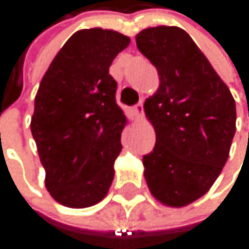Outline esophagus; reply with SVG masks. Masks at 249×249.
I'll list each match as a JSON object with an SVG mask.
<instances>
[{
    "label": "esophagus",
    "instance_id": "34e87169",
    "mask_svg": "<svg viewBox=\"0 0 249 249\" xmlns=\"http://www.w3.org/2000/svg\"><path fill=\"white\" fill-rule=\"evenodd\" d=\"M133 110H134V115H136V118H137V119L143 118V98L136 104Z\"/></svg>",
    "mask_w": 249,
    "mask_h": 249
}]
</instances>
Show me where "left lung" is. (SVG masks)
I'll return each instance as SVG.
<instances>
[{
	"label": "left lung",
	"instance_id": "8db88e82",
	"mask_svg": "<svg viewBox=\"0 0 249 249\" xmlns=\"http://www.w3.org/2000/svg\"><path fill=\"white\" fill-rule=\"evenodd\" d=\"M136 44L160 76L157 94L145 101L157 134L154 149L143 155L145 178L155 198L180 208L206 194L221 173L236 131V104L184 30L148 28Z\"/></svg>",
	"mask_w": 249,
	"mask_h": 249
}]
</instances>
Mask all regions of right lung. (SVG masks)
Wrapping results in <instances>:
<instances>
[{
    "label": "right lung",
    "instance_id": "1",
    "mask_svg": "<svg viewBox=\"0 0 249 249\" xmlns=\"http://www.w3.org/2000/svg\"><path fill=\"white\" fill-rule=\"evenodd\" d=\"M130 38L110 30H80L41 79L31 133L46 170L44 184L64 206L88 208L107 194L119 155L125 115L109 74Z\"/></svg>",
    "mask_w": 249,
    "mask_h": 249
}]
</instances>
